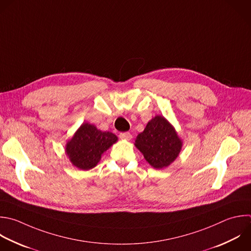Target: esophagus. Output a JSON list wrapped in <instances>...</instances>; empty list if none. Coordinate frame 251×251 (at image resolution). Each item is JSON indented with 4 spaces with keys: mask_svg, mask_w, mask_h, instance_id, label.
<instances>
[{
    "mask_svg": "<svg viewBox=\"0 0 251 251\" xmlns=\"http://www.w3.org/2000/svg\"><path fill=\"white\" fill-rule=\"evenodd\" d=\"M119 136H120V138H122V139H126V140H129V139H131V137H132V135L130 134V132H121V133L119 134Z\"/></svg>",
    "mask_w": 251,
    "mask_h": 251,
    "instance_id": "34e87169",
    "label": "esophagus"
}]
</instances>
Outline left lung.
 I'll return each instance as SVG.
<instances>
[{
    "label": "left lung",
    "instance_id": "1",
    "mask_svg": "<svg viewBox=\"0 0 251 251\" xmlns=\"http://www.w3.org/2000/svg\"><path fill=\"white\" fill-rule=\"evenodd\" d=\"M181 145L174 127L161 116L152 119L135 139V146L155 169H162L173 163L178 156Z\"/></svg>",
    "mask_w": 251,
    "mask_h": 251
}]
</instances>
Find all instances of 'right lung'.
Returning <instances> with one entry per match:
<instances>
[{
  "instance_id": "add662e5",
  "label": "right lung",
  "mask_w": 251,
  "mask_h": 251,
  "mask_svg": "<svg viewBox=\"0 0 251 251\" xmlns=\"http://www.w3.org/2000/svg\"><path fill=\"white\" fill-rule=\"evenodd\" d=\"M117 140L118 137L114 133L101 131L95 126L85 123L68 142L66 152L74 166L80 170H90Z\"/></svg>"
}]
</instances>
